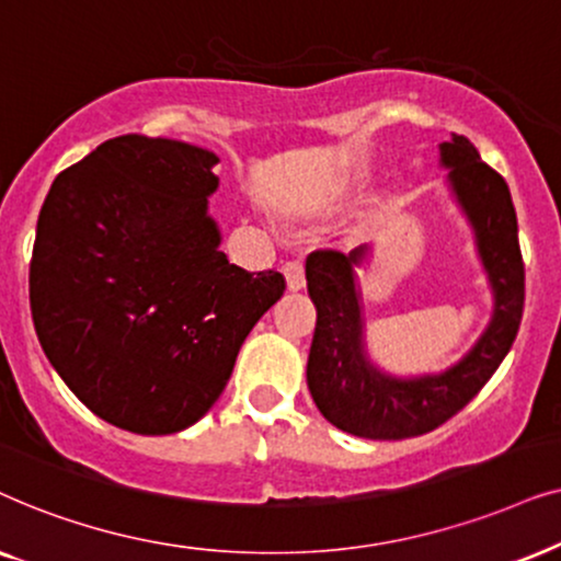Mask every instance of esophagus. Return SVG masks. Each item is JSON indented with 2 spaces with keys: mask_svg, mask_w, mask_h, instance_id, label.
Returning a JSON list of instances; mask_svg holds the SVG:
<instances>
[{
  "mask_svg": "<svg viewBox=\"0 0 561 561\" xmlns=\"http://www.w3.org/2000/svg\"><path fill=\"white\" fill-rule=\"evenodd\" d=\"M282 272L287 276V287L289 289H302L305 287V266L300 259H289L282 266Z\"/></svg>",
  "mask_w": 561,
  "mask_h": 561,
  "instance_id": "34e87169",
  "label": "esophagus"
}]
</instances>
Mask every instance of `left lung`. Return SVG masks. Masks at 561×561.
I'll use <instances>...</instances> for the list:
<instances>
[{
	"instance_id": "obj_1",
	"label": "left lung",
	"mask_w": 561,
	"mask_h": 561,
	"mask_svg": "<svg viewBox=\"0 0 561 561\" xmlns=\"http://www.w3.org/2000/svg\"><path fill=\"white\" fill-rule=\"evenodd\" d=\"M451 184L472 220L490 285L495 318L457 367L438 377L392 379L369 367L362 348V312L354 289V264L367 249H318L305 261L308 293L318 308L308 358V387L320 413L335 428L371 442L423 436L449 421L495 375L524 318L526 268L518 220L505 179L480 159L465 136L442 144Z\"/></svg>"
}]
</instances>
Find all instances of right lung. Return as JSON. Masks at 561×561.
<instances>
[{
  "label": "right lung",
  "instance_id": "add662e5",
  "mask_svg": "<svg viewBox=\"0 0 561 561\" xmlns=\"http://www.w3.org/2000/svg\"><path fill=\"white\" fill-rule=\"evenodd\" d=\"M215 163L182 140L110 138L54 179L37 218V341L94 415L140 436L176 433L213 408L287 287L276 268L251 274L218 249Z\"/></svg>",
  "mask_w": 561,
  "mask_h": 561
}]
</instances>
